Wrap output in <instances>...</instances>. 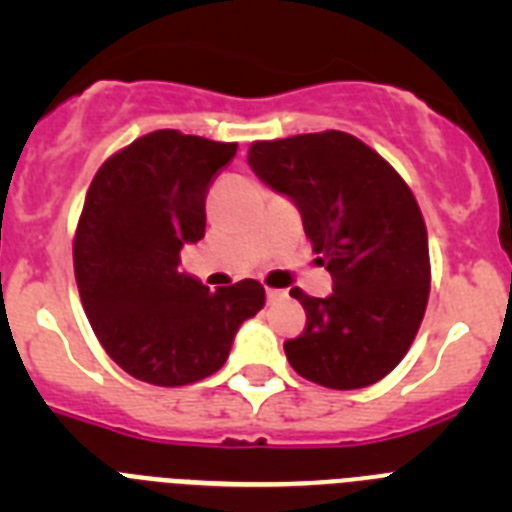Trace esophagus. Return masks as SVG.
Returning a JSON list of instances; mask_svg holds the SVG:
<instances>
[{
    "label": "esophagus",
    "mask_w": 512,
    "mask_h": 512,
    "mask_svg": "<svg viewBox=\"0 0 512 512\" xmlns=\"http://www.w3.org/2000/svg\"><path fill=\"white\" fill-rule=\"evenodd\" d=\"M284 297H287V292H284V289H271V287H266V300H269V302L284 300Z\"/></svg>",
    "instance_id": "obj_1"
}]
</instances>
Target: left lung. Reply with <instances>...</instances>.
Here are the masks:
<instances>
[{"instance_id": "left-lung-1", "label": "left lung", "mask_w": 512, "mask_h": 512, "mask_svg": "<svg viewBox=\"0 0 512 512\" xmlns=\"http://www.w3.org/2000/svg\"><path fill=\"white\" fill-rule=\"evenodd\" d=\"M248 164L287 194L333 295H289L307 312L284 343L300 377L330 390H361L395 369L413 346L431 292L428 233L413 192L377 151L341 130L256 140Z\"/></svg>"}]
</instances>
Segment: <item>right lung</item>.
<instances>
[{
    "instance_id": "1",
    "label": "right lung",
    "mask_w": 512,
    "mask_h": 512,
    "mask_svg": "<svg viewBox=\"0 0 512 512\" xmlns=\"http://www.w3.org/2000/svg\"><path fill=\"white\" fill-rule=\"evenodd\" d=\"M238 143L156 130L99 166L74 235V274L94 336L120 369L184 387L225 364L264 287L210 292L179 271L184 243L205 235L207 189Z\"/></svg>"
}]
</instances>
